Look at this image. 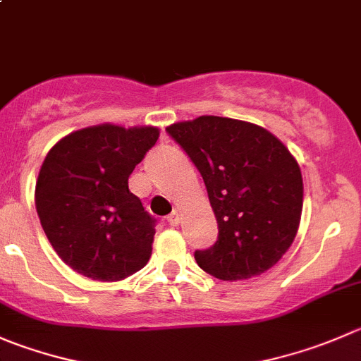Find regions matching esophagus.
Returning <instances> with one entry per match:
<instances>
[{
    "mask_svg": "<svg viewBox=\"0 0 361 361\" xmlns=\"http://www.w3.org/2000/svg\"><path fill=\"white\" fill-rule=\"evenodd\" d=\"M180 220H181L180 209H174V212L167 216V222H169V226H173V227L178 226V224H180Z\"/></svg>",
    "mask_w": 361,
    "mask_h": 361,
    "instance_id": "34e87169",
    "label": "esophagus"
}]
</instances>
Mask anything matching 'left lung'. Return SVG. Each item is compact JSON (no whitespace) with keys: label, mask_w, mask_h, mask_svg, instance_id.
Segmentation results:
<instances>
[{"label":"left lung","mask_w":361,"mask_h":361,"mask_svg":"<svg viewBox=\"0 0 361 361\" xmlns=\"http://www.w3.org/2000/svg\"><path fill=\"white\" fill-rule=\"evenodd\" d=\"M201 173L219 238L195 261L220 281L264 274L288 252L303 208L302 171L289 149L259 125L199 116L166 128Z\"/></svg>","instance_id":"8db88e82"}]
</instances>
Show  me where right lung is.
I'll list each match as a JSON object with an SVG mask.
<instances>
[{"label":"right lung","instance_id":"1","mask_svg":"<svg viewBox=\"0 0 361 361\" xmlns=\"http://www.w3.org/2000/svg\"><path fill=\"white\" fill-rule=\"evenodd\" d=\"M159 134L104 123L72 132L45 157L35 206L52 248L77 274L116 282L148 262L155 219L128 190V176Z\"/></svg>","mask_w":361,"mask_h":361}]
</instances>
